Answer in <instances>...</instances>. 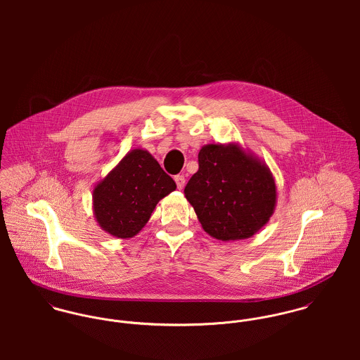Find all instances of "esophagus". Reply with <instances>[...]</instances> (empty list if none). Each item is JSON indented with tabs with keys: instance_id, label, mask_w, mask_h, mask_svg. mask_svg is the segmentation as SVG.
Wrapping results in <instances>:
<instances>
[{
	"instance_id": "esophagus-1",
	"label": "esophagus",
	"mask_w": 360,
	"mask_h": 360,
	"mask_svg": "<svg viewBox=\"0 0 360 360\" xmlns=\"http://www.w3.org/2000/svg\"><path fill=\"white\" fill-rule=\"evenodd\" d=\"M174 181H176V184H177V188H179V190H183V188H184L186 179H184V176H183V174L176 176V177H174Z\"/></svg>"
}]
</instances>
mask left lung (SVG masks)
<instances>
[{
  "label": "left lung",
  "instance_id": "obj_1",
  "mask_svg": "<svg viewBox=\"0 0 360 360\" xmlns=\"http://www.w3.org/2000/svg\"><path fill=\"white\" fill-rule=\"evenodd\" d=\"M184 188L206 233L220 241L255 236L270 220L277 187L269 166L238 143L206 144Z\"/></svg>",
  "mask_w": 360,
  "mask_h": 360
}]
</instances>
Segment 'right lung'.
Here are the masks:
<instances>
[{"instance_id":"right-lung-1","label":"right lung","mask_w":360,"mask_h":360,"mask_svg":"<svg viewBox=\"0 0 360 360\" xmlns=\"http://www.w3.org/2000/svg\"><path fill=\"white\" fill-rule=\"evenodd\" d=\"M176 190L173 179L144 148H136L93 190V213L105 233L127 240L148 223L156 204Z\"/></svg>"}]
</instances>
